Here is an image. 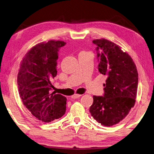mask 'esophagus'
<instances>
[{
    "label": "esophagus",
    "instance_id": "esophagus-1",
    "mask_svg": "<svg viewBox=\"0 0 154 154\" xmlns=\"http://www.w3.org/2000/svg\"><path fill=\"white\" fill-rule=\"evenodd\" d=\"M81 94H74L73 95H72L71 96V97H72V99H76V98H78V97H80V96H81Z\"/></svg>",
    "mask_w": 154,
    "mask_h": 154
}]
</instances>
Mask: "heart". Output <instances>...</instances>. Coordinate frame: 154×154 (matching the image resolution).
<instances>
[{
    "mask_svg": "<svg viewBox=\"0 0 154 154\" xmlns=\"http://www.w3.org/2000/svg\"><path fill=\"white\" fill-rule=\"evenodd\" d=\"M82 53H88V52H82Z\"/></svg>",
    "mask_w": 154,
    "mask_h": 154,
    "instance_id": "b5f03b06",
    "label": "heart"
}]
</instances>
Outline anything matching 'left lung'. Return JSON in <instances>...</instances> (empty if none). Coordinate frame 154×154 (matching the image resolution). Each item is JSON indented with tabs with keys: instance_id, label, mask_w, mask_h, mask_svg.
Instances as JSON below:
<instances>
[{
	"instance_id": "obj_1",
	"label": "left lung",
	"mask_w": 154,
	"mask_h": 154,
	"mask_svg": "<svg viewBox=\"0 0 154 154\" xmlns=\"http://www.w3.org/2000/svg\"><path fill=\"white\" fill-rule=\"evenodd\" d=\"M100 57L98 70L107 78L104 96L94 95L91 115L105 126L118 124L134 107L138 90V74L131 57L117 44L105 39H94Z\"/></svg>"
}]
</instances>
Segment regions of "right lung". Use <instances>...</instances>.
<instances>
[{"label":"right lung","mask_w":154,"mask_h":154,"mask_svg":"<svg viewBox=\"0 0 154 154\" xmlns=\"http://www.w3.org/2000/svg\"><path fill=\"white\" fill-rule=\"evenodd\" d=\"M66 43L50 40L32 47L23 58L17 78L20 97L34 117L45 122L65 113L66 98L51 93V81L57 76L58 51Z\"/></svg>","instance_id":"right-lung-1"}]
</instances>
